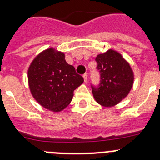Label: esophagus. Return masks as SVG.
<instances>
[{"label": "esophagus", "mask_w": 160, "mask_h": 160, "mask_svg": "<svg viewBox=\"0 0 160 160\" xmlns=\"http://www.w3.org/2000/svg\"><path fill=\"white\" fill-rule=\"evenodd\" d=\"M83 79H84L85 82L87 81V79H88V75H87V73H85V74H83Z\"/></svg>", "instance_id": "obj_1"}]
</instances>
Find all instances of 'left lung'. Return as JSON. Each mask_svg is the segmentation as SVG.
<instances>
[{"label": "left lung", "mask_w": 160, "mask_h": 160, "mask_svg": "<svg viewBox=\"0 0 160 160\" xmlns=\"http://www.w3.org/2000/svg\"><path fill=\"white\" fill-rule=\"evenodd\" d=\"M95 61L101 74V83L93 88L94 99L104 107H112L125 98L134 84L131 65L118 51L109 49L97 55Z\"/></svg>", "instance_id": "8db88e82"}]
</instances>
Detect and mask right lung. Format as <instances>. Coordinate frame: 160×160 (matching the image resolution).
Returning <instances> with one entry per match:
<instances>
[{
  "label": "right lung",
  "instance_id": "1",
  "mask_svg": "<svg viewBox=\"0 0 160 160\" xmlns=\"http://www.w3.org/2000/svg\"><path fill=\"white\" fill-rule=\"evenodd\" d=\"M84 80L65 59V53L48 48L38 53L28 69L30 93L44 108L53 112L63 111L71 102L73 90Z\"/></svg>",
  "mask_w": 160,
  "mask_h": 160
}]
</instances>
